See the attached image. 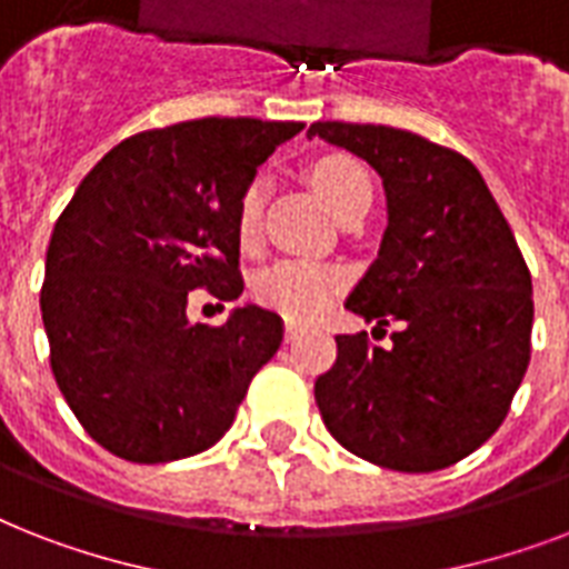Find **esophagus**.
<instances>
[{
	"mask_svg": "<svg viewBox=\"0 0 569 569\" xmlns=\"http://www.w3.org/2000/svg\"><path fill=\"white\" fill-rule=\"evenodd\" d=\"M303 328L298 325V321H286V342H295V339L301 337Z\"/></svg>",
	"mask_w": 569,
	"mask_h": 569,
	"instance_id": "1",
	"label": "esophagus"
}]
</instances>
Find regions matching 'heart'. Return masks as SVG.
Listing matches in <instances>:
<instances>
[{
  "mask_svg": "<svg viewBox=\"0 0 569 569\" xmlns=\"http://www.w3.org/2000/svg\"><path fill=\"white\" fill-rule=\"evenodd\" d=\"M312 186L325 197V203L333 209L337 218L348 214L355 206L372 203V182L363 164L351 156L333 153L312 164ZM262 200H266V180L253 177L239 197V214L236 230L241 244L259 236V218H262ZM348 283L342 268L328 262H310V259H280L266 268L253 283V295L259 303L283 312L286 319L307 321L316 319Z\"/></svg>",
  "mask_w": 569,
  "mask_h": 569,
  "instance_id": "heart-1",
  "label": "heart"
}]
</instances>
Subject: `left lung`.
<instances>
[{"label":"left lung","instance_id":"1","mask_svg":"<svg viewBox=\"0 0 569 569\" xmlns=\"http://www.w3.org/2000/svg\"><path fill=\"white\" fill-rule=\"evenodd\" d=\"M366 159L387 191V232L346 310L398 325L387 348L339 333L316 378L328 431L351 455L433 472L485 446L531 357V274L502 209L467 156L407 129L312 123Z\"/></svg>","mask_w":569,"mask_h":569}]
</instances>
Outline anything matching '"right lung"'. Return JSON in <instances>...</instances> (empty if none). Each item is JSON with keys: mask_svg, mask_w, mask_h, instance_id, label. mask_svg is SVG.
Wrapping results in <instances>:
<instances>
[{"mask_svg": "<svg viewBox=\"0 0 569 569\" xmlns=\"http://www.w3.org/2000/svg\"><path fill=\"white\" fill-rule=\"evenodd\" d=\"M303 123L203 118L120 141L79 182L47 250L52 375L82 428L132 463L191 458L230 431L283 321L257 303L209 328L189 292L236 301L239 197Z\"/></svg>", "mask_w": 569, "mask_h": 569, "instance_id": "add662e5", "label": "right lung"}]
</instances>
